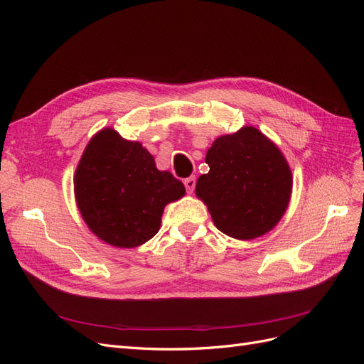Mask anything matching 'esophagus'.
<instances>
[{"label":"esophagus","mask_w":364,"mask_h":364,"mask_svg":"<svg viewBox=\"0 0 364 364\" xmlns=\"http://www.w3.org/2000/svg\"><path fill=\"white\" fill-rule=\"evenodd\" d=\"M183 185L186 188V193H193L194 188H196V178H194V176H191V178H186L183 181Z\"/></svg>","instance_id":"1"}]
</instances>
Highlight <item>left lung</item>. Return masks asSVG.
I'll use <instances>...</instances> for the list:
<instances>
[{
	"label": "left lung",
	"mask_w": 364,
	"mask_h": 364,
	"mask_svg": "<svg viewBox=\"0 0 364 364\" xmlns=\"http://www.w3.org/2000/svg\"><path fill=\"white\" fill-rule=\"evenodd\" d=\"M209 171L196 185L223 234L252 240L277 225L287 209L291 171L279 149L255 127L220 136L208 150Z\"/></svg>",
	"instance_id": "left-lung-1"
}]
</instances>
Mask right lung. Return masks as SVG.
Wrapping results in <instances>:
<instances>
[{
	"label": "right lung",
	"instance_id": "add662e5",
	"mask_svg": "<svg viewBox=\"0 0 364 364\" xmlns=\"http://www.w3.org/2000/svg\"><path fill=\"white\" fill-rule=\"evenodd\" d=\"M77 206L92 232L117 247H136L155 235L164 206L185 194L170 171L139 142L105 129L90 141L75 171Z\"/></svg>",
	"mask_w": 364,
	"mask_h": 364
}]
</instances>
